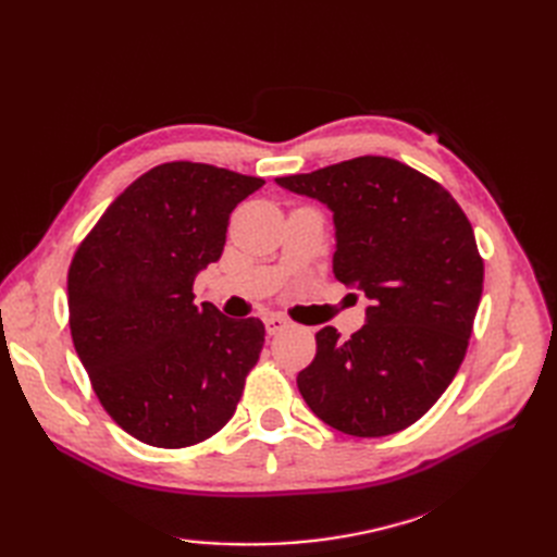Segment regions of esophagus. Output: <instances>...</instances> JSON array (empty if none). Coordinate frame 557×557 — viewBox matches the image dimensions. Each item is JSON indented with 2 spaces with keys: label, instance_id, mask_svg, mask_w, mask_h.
Returning a JSON list of instances; mask_svg holds the SVG:
<instances>
[{
  "label": "esophagus",
  "instance_id": "obj_1",
  "mask_svg": "<svg viewBox=\"0 0 557 557\" xmlns=\"http://www.w3.org/2000/svg\"><path fill=\"white\" fill-rule=\"evenodd\" d=\"M264 327H267V334H278V332H283L285 327H290V320L278 315V313H269V315L264 318Z\"/></svg>",
  "mask_w": 557,
  "mask_h": 557
}]
</instances>
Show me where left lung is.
Here are the masks:
<instances>
[{
    "mask_svg": "<svg viewBox=\"0 0 557 557\" xmlns=\"http://www.w3.org/2000/svg\"><path fill=\"white\" fill-rule=\"evenodd\" d=\"M276 183L332 211V272L369 299L348 342L330 325L315 334V358L297 376L301 397L344 434L413 425L458 374L483 293L465 211L436 181L381 156Z\"/></svg>",
    "mask_w": 557,
    "mask_h": 557,
    "instance_id": "left-lung-1",
    "label": "left lung"
}]
</instances>
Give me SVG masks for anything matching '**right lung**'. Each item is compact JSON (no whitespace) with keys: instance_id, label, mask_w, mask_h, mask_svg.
<instances>
[{"instance_id":"add662e5","label":"right lung","mask_w":557,"mask_h":557,"mask_svg":"<svg viewBox=\"0 0 557 557\" xmlns=\"http://www.w3.org/2000/svg\"><path fill=\"white\" fill-rule=\"evenodd\" d=\"M262 178L166 162L99 218L70 267V327L107 413L134 440L185 448L237 411L264 344L260 318L195 307V276L223 256L230 213Z\"/></svg>"}]
</instances>
